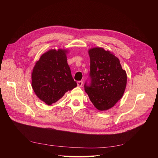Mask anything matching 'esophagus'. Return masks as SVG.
<instances>
[{"instance_id": "esophagus-1", "label": "esophagus", "mask_w": 158, "mask_h": 158, "mask_svg": "<svg viewBox=\"0 0 158 158\" xmlns=\"http://www.w3.org/2000/svg\"><path fill=\"white\" fill-rule=\"evenodd\" d=\"M82 84H83V82H82V81H78V82H77V85L78 87H82Z\"/></svg>"}]
</instances>
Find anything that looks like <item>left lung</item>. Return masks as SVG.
<instances>
[{
    "instance_id": "1",
    "label": "left lung",
    "mask_w": 158,
    "mask_h": 158,
    "mask_svg": "<svg viewBox=\"0 0 158 158\" xmlns=\"http://www.w3.org/2000/svg\"><path fill=\"white\" fill-rule=\"evenodd\" d=\"M91 83L84 85L90 101L99 111L112 108L125 93L127 76L120 60L113 52L102 47L88 50Z\"/></svg>"
}]
</instances>
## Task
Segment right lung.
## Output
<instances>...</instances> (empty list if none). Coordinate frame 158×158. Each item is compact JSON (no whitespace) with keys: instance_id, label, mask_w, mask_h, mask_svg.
<instances>
[{"instance_id":"add662e5","label":"right lung","mask_w":158,"mask_h":158,"mask_svg":"<svg viewBox=\"0 0 158 158\" xmlns=\"http://www.w3.org/2000/svg\"><path fill=\"white\" fill-rule=\"evenodd\" d=\"M67 49H50L37 60L31 73V86L40 100L48 106L77 86L67 63Z\"/></svg>"}]
</instances>
